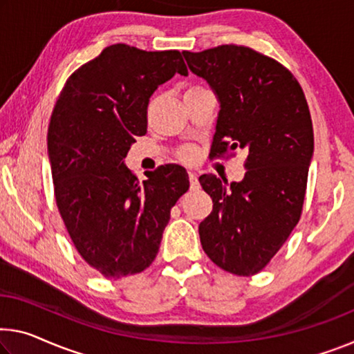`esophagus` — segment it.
Here are the masks:
<instances>
[{
  "label": "esophagus",
  "instance_id": "1",
  "mask_svg": "<svg viewBox=\"0 0 354 354\" xmlns=\"http://www.w3.org/2000/svg\"><path fill=\"white\" fill-rule=\"evenodd\" d=\"M188 178H189V185H192V188H198V176H196V172L189 171L188 172Z\"/></svg>",
  "mask_w": 354,
  "mask_h": 354
}]
</instances>
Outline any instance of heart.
I'll use <instances>...</instances> for the list:
<instances>
[{"label":"heart","mask_w":354,"mask_h":354,"mask_svg":"<svg viewBox=\"0 0 354 354\" xmlns=\"http://www.w3.org/2000/svg\"><path fill=\"white\" fill-rule=\"evenodd\" d=\"M178 158L185 162H193L198 158V149L194 145H185L178 150Z\"/></svg>","instance_id":"1"}]
</instances>
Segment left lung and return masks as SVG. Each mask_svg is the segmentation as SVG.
Returning <instances> with one entry per match:
<instances>
[{
	"instance_id": "1",
	"label": "left lung",
	"mask_w": 354,
	"mask_h": 354,
	"mask_svg": "<svg viewBox=\"0 0 354 354\" xmlns=\"http://www.w3.org/2000/svg\"><path fill=\"white\" fill-rule=\"evenodd\" d=\"M220 102L210 156L245 153V177L227 185L199 177L214 209L201 221V245L223 270H263L302 214L313 127L301 85L283 64L245 46L182 52Z\"/></svg>"
}]
</instances>
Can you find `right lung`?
<instances>
[{
    "label": "right lung",
    "mask_w": 354,
    "mask_h": 354,
    "mask_svg": "<svg viewBox=\"0 0 354 354\" xmlns=\"http://www.w3.org/2000/svg\"><path fill=\"white\" fill-rule=\"evenodd\" d=\"M188 75L178 50L106 47L69 75L47 133L53 189L71 241L106 279L153 263L171 209L188 192L185 167L160 166L147 180L124 166L147 133L150 96L174 74Z\"/></svg>",
    "instance_id": "add662e5"
}]
</instances>
